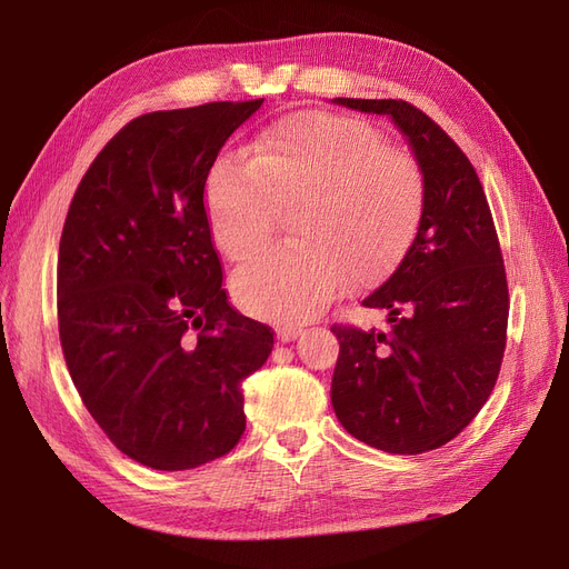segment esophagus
Returning <instances> with one entry per match:
<instances>
[{"label": "esophagus", "instance_id": "1", "mask_svg": "<svg viewBox=\"0 0 569 569\" xmlns=\"http://www.w3.org/2000/svg\"><path fill=\"white\" fill-rule=\"evenodd\" d=\"M300 332H302V327H297V325H281V327H277V339L281 341V343H288V341H292V339H297L300 337Z\"/></svg>", "mask_w": 569, "mask_h": 569}]
</instances>
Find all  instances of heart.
I'll return each mask as SVG.
<instances>
[{
	"instance_id": "b5f03b06",
	"label": "heart",
	"mask_w": 569,
	"mask_h": 569,
	"mask_svg": "<svg viewBox=\"0 0 569 569\" xmlns=\"http://www.w3.org/2000/svg\"><path fill=\"white\" fill-rule=\"evenodd\" d=\"M204 204L230 260L256 253L292 204L297 237L232 277L249 313L292 320L322 311L348 279L367 286L390 272L420 226L425 177L365 119L295 112L256 138L249 161L221 157L209 168Z\"/></svg>"
}]
</instances>
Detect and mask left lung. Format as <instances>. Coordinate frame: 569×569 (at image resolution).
<instances>
[{"instance_id": "1", "label": "left lung", "mask_w": 569, "mask_h": 569, "mask_svg": "<svg viewBox=\"0 0 569 569\" xmlns=\"http://www.w3.org/2000/svg\"><path fill=\"white\" fill-rule=\"evenodd\" d=\"M335 103L392 117L425 174V212L399 267L362 300L387 311L385 330L332 325V406L357 440L422 455L459 436L498 380L510 316L498 232L472 163L427 112L401 99Z\"/></svg>"}]
</instances>
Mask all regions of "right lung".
<instances>
[{
  "instance_id": "right-lung-1",
  "label": "right lung",
  "mask_w": 569,
  "mask_h": 569,
  "mask_svg": "<svg viewBox=\"0 0 569 569\" xmlns=\"http://www.w3.org/2000/svg\"><path fill=\"white\" fill-rule=\"evenodd\" d=\"M262 106L140 114L97 154L59 239V341L76 390L119 452L154 470L228 455L247 429V376L274 348L221 288L204 182Z\"/></svg>"
}]
</instances>
